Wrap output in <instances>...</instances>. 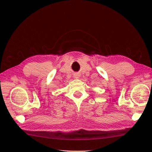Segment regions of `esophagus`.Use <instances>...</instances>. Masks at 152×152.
<instances>
[{"mask_svg": "<svg viewBox=\"0 0 152 152\" xmlns=\"http://www.w3.org/2000/svg\"><path fill=\"white\" fill-rule=\"evenodd\" d=\"M74 77H75V78H78V75H76L75 76H74Z\"/></svg>", "mask_w": 152, "mask_h": 152, "instance_id": "esophagus-1", "label": "esophagus"}]
</instances>
